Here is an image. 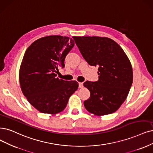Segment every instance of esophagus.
<instances>
[{
	"instance_id": "34e87169",
	"label": "esophagus",
	"mask_w": 153,
	"mask_h": 153,
	"mask_svg": "<svg viewBox=\"0 0 153 153\" xmlns=\"http://www.w3.org/2000/svg\"><path fill=\"white\" fill-rule=\"evenodd\" d=\"M79 88H83V83L82 82H79Z\"/></svg>"
}]
</instances>
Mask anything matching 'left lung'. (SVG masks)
Returning <instances> with one entry per match:
<instances>
[{
	"mask_svg": "<svg viewBox=\"0 0 153 153\" xmlns=\"http://www.w3.org/2000/svg\"><path fill=\"white\" fill-rule=\"evenodd\" d=\"M83 58L90 65L98 66L99 79L86 81L90 98L86 109L96 115L116 111L127 97L133 81L131 62L120 45L106 37L74 36Z\"/></svg>",
	"mask_w": 153,
	"mask_h": 153,
	"instance_id": "1",
	"label": "left lung"
}]
</instances>
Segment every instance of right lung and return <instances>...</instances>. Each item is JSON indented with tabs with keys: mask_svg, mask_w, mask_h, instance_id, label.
<instances>
[{
	"mask_svg": "<svg viewBox=\"0 0 153 153\" xmlns=\"http://www.w3.org/2000/svg\"><path fill=\"white\" fill-rule=\"evenodd\" d=\"M74 39L59 35L45 36L34 42L25 52L19 70L21 88L30 103L43 114L64 110L78 88L77 82L60 79L56 74L59 66L64 67Z\"/></svg>",
	"mask_w": 153,
	"mask_h": 153,
	"instance_id": "right-lung-1",
	"label": "right lung"
}]
</instances>
